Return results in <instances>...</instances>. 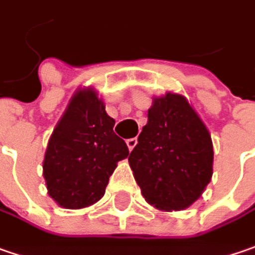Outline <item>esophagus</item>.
I'll return each instance as SVG.
<instances>
[{"label":"esophagus","mask_w":255,"mask_h":255,"mask_svg":"<svg viewBox=\"0 0 255 255\" xmlns=\"http://www.w3.org/2000/svg\"><path fill=\"white\" fill-rule=\"evenodd\" d=\"M127 145H128V149L131 151V149L134 148L135 145H137V138H128L127 139Z\"/></svg>","instance_id":"esophagus-1"}]
</instances>
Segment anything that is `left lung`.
Listing matches in <instances>:
<instances>
[{
  "instance_id": "left-lung-1",
  "label": "left lung",
  "mask_w": 255,
  "mask_h": 255,
  "mask_svg": "<svg viewBox=\"0 0 255 255\" xmlns=\"http://www.w3.org/2000/svg\"><path fill=\"white\" fill-rule=\"evenodd\" d=\"M213 158L211 135L201 118L183 95L167 93L154 98L128 162L149 204L180 211L210 183Z\"/></svg>"
}]
</instances>
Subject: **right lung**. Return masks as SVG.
<instances>
[{
	"mask_svg": "<svg viewBox=\"0 0 255 255\" xmlns=\"http://www.w3.org/2000/svg\"><path fill=\"white\" fill-rule=\"evenodd\" d=\"M114 124L94 88L74 94L51 134L42 164L47 190L57 204L77 210L104 195L117 162L129 154Z\"/></svg>",
	"mask_w": 255,
	"mask_h": 255,
	"instance_id": "add662e5",
	"label": "right lung"
}]
</instances>
